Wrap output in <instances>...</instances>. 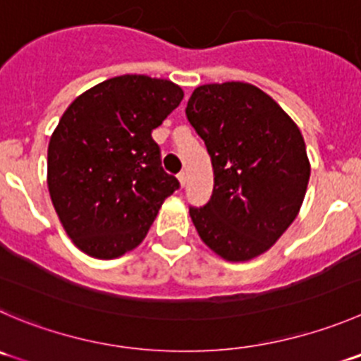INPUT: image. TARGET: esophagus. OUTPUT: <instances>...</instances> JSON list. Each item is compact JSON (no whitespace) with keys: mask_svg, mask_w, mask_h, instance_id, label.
<instances>
[{"mask_svg":"<svg viewBox=\"0 0 361 361\" xmlns=\"http://www.w3.org/2000/svg\"><path fill=\"white\" fill-rule=\"evenodd\" d=\"M177 178H178V184H180V188L186 186V183H188V173H184V171H180V173L177 175Z\"/></svg>","mask_w":361,"mask_h":361,"instance_id":"34e87169","label":"esophagus"}]
</instances>
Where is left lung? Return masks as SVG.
<instances>
[{
  "mask_svg": "<svg viewBox=\"0 0 361 361\" xmlns=\"http://www.w3.org/2000/svg\"><path fill=\"white\" fill-rule=\"evenodd\" d=\"M186 116L214 171L211 200L190 207L198 235L228 262L262 255L296 219L307 193L310 161L300 127L243 81L195 88Z\"/></svg>",
  "mask_w": 361,
  "mask_h": 361,
  "instance_id": "1",
  "label": "left lung"
}]
</instances>
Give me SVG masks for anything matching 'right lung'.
Here are the masks:
<instances>
[{
    "label": "right lung",
    "mask_w": 361,
    "mask_h": 361,
    "mask_svg": "<svg viewBox=\"0 0 361 361\" xmlns=\"http://www.w3.org/2000/svg\"><path fill=\"white\" fill-rule=\"evenodd\" d=\"M183 88L143 74L116 75L75 97L47 147V188L81 252L116 259L145 239L178 180L161 166L152 131Z\"/></svg>",
    "instance_id": "1"
}]
</instances>
